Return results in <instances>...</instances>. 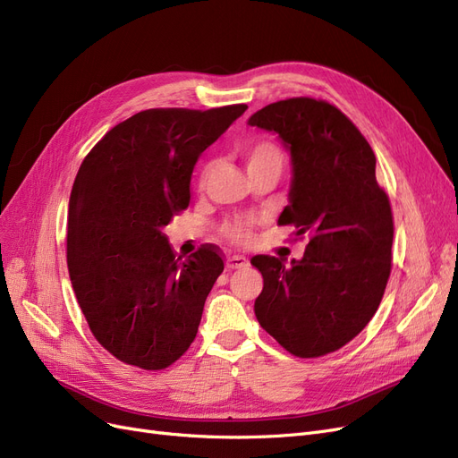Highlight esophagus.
I'll list each match as a JSON object with an SVG mask.
<instances>
[{"label":"esophagus","mask_w":458,"mask_h":458,"mask_svg":"<svg viewBox=\"0 0 458 458\" xmlns=\"http://www.w3.org/2000/svg\"><path fill=\"white\" fill-rule=\"evenodd\" d=\"M249 266V260L243 255H232L226 259V267L228 269H243Z\"/></svg>","instance_id":"34e87169"}]
</instances>
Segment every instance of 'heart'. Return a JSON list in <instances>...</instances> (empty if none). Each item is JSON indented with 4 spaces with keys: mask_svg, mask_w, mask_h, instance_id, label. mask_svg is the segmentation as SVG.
<instances>
[{
    "mask_svg": "<svg viewBox=\"0 0 458 458\" xmlns=\"http://www.w3.org/2000/svg\"><path fill=\"white\" fill-rule=\"evenodd\" d=\"M242 155L249 169H255L260 165H283L281 148L276 143L266 141V140L245 145L242 148ZM209 167L211 165H208L203 174H208ZM255 226H257L255 216H238L223 226V235L233 243H247L252 238V230H255Z\"/></svg>",
    "mask_w": 458,
    "mask_h": 458,
    "instance_id": "heart-1",
    "label": "heart"
}]
</instances>
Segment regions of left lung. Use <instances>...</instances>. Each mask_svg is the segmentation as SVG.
<instances>
[{
  "mask_svg": "<svg viewBox=\"0 0 458 458\" xmlns=\"http://www.w3.org/2000/svg\"><path fill=\"white\" fill-rule=\"evenodd\" d=\"M291 150V201L279 216L308 240L301 260L259 255L260 327L300 359L342 349L376 315L393 260V209L376 155L349 118L315 98L276 101L249 118Z\"/></svg>",
  "mask_w": 458,
  "mask_h": 458,
  "instance_id": "left-lung-1",
  "label": "left lung"
}]
</instances>
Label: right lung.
Masks as SVG:
<instances>
[{"label": "right lung", "mask_w": 458, "mask_h": 458, "mask_svg": "<svg viewBox=\"0 0 458 458\" xmlns=\"http://www.w3.org/2000/svg\"><path fill=\"white\" fill-rule=\"evenodd\" d=\"M245 109L135 113L79 167L67 213V269L90 332L124 364L164 369L194 342L225 260L215 245L182 260L162 228L189 208L201 152Z\"/></svg>", "instance_id": "add662e5"}]
</instances>
